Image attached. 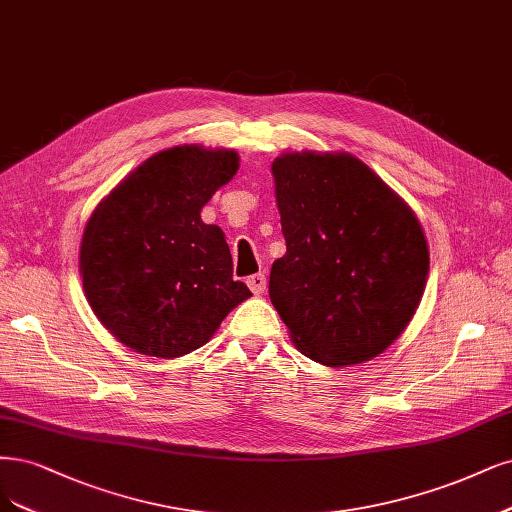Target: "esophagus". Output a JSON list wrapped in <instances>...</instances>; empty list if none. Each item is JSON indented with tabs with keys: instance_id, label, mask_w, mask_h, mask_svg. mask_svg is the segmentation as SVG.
<instances>
[{
	"instance_id": "esophagus-1",
	"label": "esophagus",
	"mask_w": 512,
	"mask_h": 512,
	"mask_svg": "<svg viewBox=\"0 0 512 512\" xmlns=\"http://www.w3.org/2000/svg\"><path fill=\"white\" fill-rule=\"evenodd\" d=\"M248 286L250 290L258 296V294H264V290H267V277H264L262 273H256L252 277H248Z\"/></svg>"
}]
</instances>
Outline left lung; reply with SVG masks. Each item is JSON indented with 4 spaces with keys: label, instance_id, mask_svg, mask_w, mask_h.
Wrapping results in <instances>:
<instances>
[{
    "label": "left lung",
    "instance_id": "8db88e82",
    "mask_svg": "<svg viewBox=\"0 0 512 512\" xmlns=\"http://www.w3.org/2000/svg\"><path fill=\"white\" fill-rule=\"evenodd\" d=\"M271 171L286 254L269 296L294 347L324 366L377 358L426 290L430 252L415 211L349 152H284Z\"/></svg>",
    "mask_w": 512,
    "mask_h": 512
}]
</instances>
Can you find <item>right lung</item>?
Listing matches in <instances>:
<instances>
[{"instance_id": "add662e5", "label": "right lung", "mask_w": 512, "mask_h": 512, "mask_svg": "<svg viewBox=\"0 0 512 512\" xmlns=\"http://www.w3.org/2000/svg\"><path fill=\"white\" fill-rule=\"evenodd\" d=\"M237 169L235 150L173 146L131 171L88 218L84 296L105 330L137 354H190L252 296L233 279L222 228L201 220L203 205Z\"/></svg>"}]
</instances>
